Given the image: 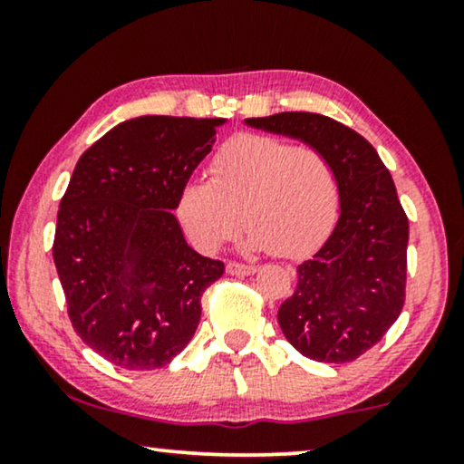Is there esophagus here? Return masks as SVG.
Instances as JSON below:
<instances>
[{"mask_svg":"<svg viewBox=\"0 0 464 464\" xmlns=\"http://www.w3.org/2000/svg\"><path fill=\"white\" fill-rule=\"evenodd\" d=\"M256 270H257L256 266H249V264H238V262L226 264V272L234 276H251V275H256Z\"/></svg>","mask_w":464,"mask_h":464,"instance_id":"obj_1","label":"esophagus"}]
</instances>
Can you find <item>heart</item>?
Here are the masks:
<instances>
[{
  "label": "heart",
  "mask_w": 464,
  "mask_h": 464,
  "mask_svg": "<svg viewBox=\"0 0 464 464\" xmlns=\"http://www.w3.org/2000/svg\"><path fill=\"white\" fill-rule=\"evenodd\" d=\"M208 173L211 181L189 179L177 198L179 221L205 253L237 238L245 224L251 251L302 257L327 238L338 218V175L314 148L240 135L213 156Z\"/></svg>",
  "instance_id": "b5f03b06"
}]
</instances>
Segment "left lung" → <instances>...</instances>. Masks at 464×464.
I'll return each instance as SVG.
<instances>
[{"mask_svg":"<svg viewBox=\"0 0 464 464\" xmlns=\"http://www.w3.org/2000/svg\"><path fill=\"white\" fill-rule=\"evenodd\" d=\"M245 124L297 139L334 164L338 224L297 266L295 291L278 308V325L304 357L354 361L382 340L405 302L410 224L389 169L367 139L321 113L283 111Z\"/></svg>","mask_w":464,"mask_h":464,"instance_id":"8db88e82","label":"left lung"}]
</instances>
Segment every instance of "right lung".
Here are the masks:
<instances>
[{"mask_svg": "<svg viewBox=\"0 0 464 464\" xmlns=\"http://www.w3.org/2000/svg\"><path fill=\"white\" fill-rule=\"evenodd\" d=\"M224 118L139 116L75 164L56 215L53 257L86 346L130 372L158 370L198 327L200 297L224 262L196 253L177 198Z\"/></svg>", "mask_w": 464, "mask_h": 464, "instance_id": "1", "label": "right lung"}]
</instances>
